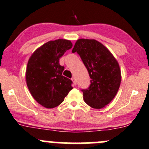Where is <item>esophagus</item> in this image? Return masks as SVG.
Masks as SVG:
<instances>
[{"label": "esophagus", "instance_id": "1", "mask_svg": "<svg viewBox=\"0 0 149 149\" xmlns=\"http://www.w3.org/2000/svg\"><path fill=\"white\" fill-rule=\"evenodd\" d=\"M72 81L73 84H74V85H77V80L76 79H75L74 77H72Z\"/></svg>", "mask_w": 149, "mask_h": 149}]
</instances>
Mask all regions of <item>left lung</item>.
Instances as JSON below:
<instances>
[{"instance_id": "1", "label": "left lung", "mask_w": 149, "mask_h": 149, "mask_svg": "<svg viewBox=\"0 0 149 149\" xmlns=\"http://www.w3.org/2000/svg\"><path fill=\"white\" fill-rule=\"evenodd\" d=\"M72 52L79 54L91 79L88 88L81 90L84 102L95 109L105 107L117 95L122 80L116 58L95 39H78Z\"/></svg>"}]
</instances>
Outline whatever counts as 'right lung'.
Masks as SVG:
<instances>
[{"label":"right lung","mask_w":149,"mask_h":149,"mask_svg":"<svg viewBox=\"0 0 149 149\" xmlns=\"http://www.w3.org/2000/svg\"><path fill=\"white\" fill-rule=\"evenodd\" d=\"M72 47L70 41H50L38 47L29 58L25 78L32 96L43 107L53 108L63 102L72 89V81L62 75L59 58Z\"/></svg>","instance_id":"right-lung-1"}]
</instances>
